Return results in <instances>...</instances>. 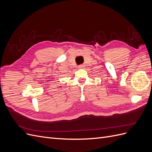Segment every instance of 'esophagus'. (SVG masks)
Returning a JSON list of instances; mask_svg holds the SVG:
<instances>
[{"label": "esophagus", "instance_id": "1", "mask_svg": "<svg viewBox=\"0 0 152 152\" xmlns=\"http://www.w3.org/2000/svg\"><path fill=\"white\" fill-rule=\"evenodd\" d=\"M84 67H85V65H80L78 66V68H80V69H82V68H84Z\"/></svg>", "mask_w": 152, "mask_h": 152}]
</instances>
